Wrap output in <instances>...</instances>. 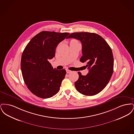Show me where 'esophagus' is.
Wrapping results in <instances>:
<instances>
[{"label": "esophagus", "instance_id": "34e87169", "mask_svg": "<svg viewBox=\"0 0 134 134\" xmlns=\"http://www.w3.org/2000/svg\"><path fill=\"white\" fill-rule=\"evenodd\" d=\"M66 72H67V73H71L72 71H71V70H69V69H66Z\"/></svg>", "mask_w": 134, "mask_h": 134}]
</instances>
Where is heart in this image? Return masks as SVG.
<instances>
[{"label":"heart","instance_id":"1","mask_svg":"<svg viewBox=\"0 0 134 134\" xmlns=\"http://www.w3.org/2000/svg\"><path fill=\"white\" fill-rule=\"evenodd\" d=\"M77 41H76L75 40H72L71 41H70V43L71 42H76Z\"/></svg>","mask_w":134,"mask_h":134}]
</instances>
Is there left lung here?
Masks as SVG:
<instances>
[{
  "mask_svg": "<svg viewBox=\"0 0 134 134\" xmlns=\"http://www.w3.org/2000/svg\"><path fill=\"white\" fill-rule=\"evenodd\" d=\"M67 38L80 40L82 56L80 61L86 62L88 74L84 76L78 72L75 82L77 90L83 95L92 96L102 91L108 84L114 71V57L107 42L99 35L88 32L72 33Z\"/></svg>",
  "mask_w": 134,
  "mask_h": 134,
  "instance_id": "obj_1",
  "label": "left lung"
}]
</instances>
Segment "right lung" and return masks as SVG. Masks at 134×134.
I'll list each match as a JSON object with an SVG mask.
<instances>
[{
	"mask_svg": "<svg viewBox=\"0 0 134 134\" xmlns=\"http://www.w3.org/2000/svg\"><path fill=\"white\" fill-rule=\"evenodd\" d=\"M70 34L43 31L33 37L23 51L21 70L25 83L35 96L48 98L59 91L66 72L53 69L49 60L54 57L58 45Z\"/></svg>",
	"mask_w": 134,
	"mask_h": 134,
	"instance_id": "add662e5",
	"label": "right lung"
}]
</instances>
